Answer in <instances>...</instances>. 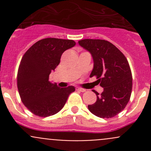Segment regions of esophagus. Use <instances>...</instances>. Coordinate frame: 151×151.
Masks as SVG:
<instances>
[{"instance_id": "esophagus-1", "label": "esophagus", "mask_w": 151, "mask_h": 151, "mask_svg": "<svg viewBox=\"0 0 151 151\" xmlns=\"http://www.w3.org/2000/svg\"><path fill=\"white\" fill-rule=\"evenodd\" d=\"M76 90L78 91H80V92H85V89H83V88H79V87H77V88H76Z\"/></svg>"}]
</instances>
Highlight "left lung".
<instances>
[{
    "label": "left lung",
    "mask_w": 151,
    "mask_h": 151,
    "mask_svg": "<svg viewBox=\"0 0 151 151\" xmlns=\"http://www.w3.org/2000/svg\"><path fill=\"white\" fill-rule=\"evenodd\" d=\"M93 60L90 77L96 76L104 91L88 109L96 116L110 118L121 112L129 102L132 90V75L124 55L115 45L102 39H83L78 42Z\"/></svg>",
    "instance_id": "left-lung-1"
}]
</instances>
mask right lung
Returning a JSON list of instances; mask_svg holds the SVG:
<instances>
[{"label": "right lung", "mask_w": 151, "mask_h": 151, "mask_svg": "<svg viewBox=\"0 0 151 151\" xmlns=\"http://www.w3.org/2000/svg\"><path fill=\"white\" fill-rule=\"evenodd\" d=\"M69 39L47 38L38 41L24 54L17 73V88L24 105L34 115L48 117L66 104L74 86L59 88L49 76L60 63L63 52L75 46Z\"/></svg>", "instance_id": "right-lung-1"}]
</instances>
